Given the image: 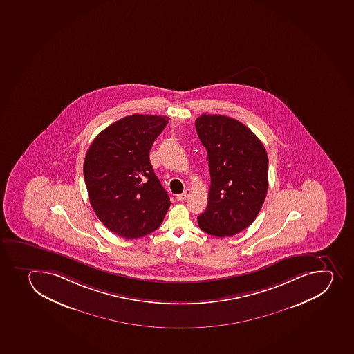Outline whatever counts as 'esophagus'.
<instances>
[{
	"mask_svg": "<svg viewBox=\"0 0 354 354\" xmlns=\"http://www.w3.org/2000/svg\"><path fill=\"white\" fill-rule=\"evenodd\" d=\"M190 194H192V190H190V189H185V192L180 194V195H178L176 198H178V201H185V199L188 198Z\"/></svg>",
	"mask_w": 354,
	"mask_h": 354,
	"instance_id": "34e87169",
	"label": "esophagus"
}]
</instances>
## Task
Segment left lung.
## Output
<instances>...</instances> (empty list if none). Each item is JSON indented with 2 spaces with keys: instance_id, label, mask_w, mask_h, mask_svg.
<instances>
[{
  "instance_id": "obj_1",
  "label": "left lung",
  "mask_w": 354,
  "mask_h": 354,
  "mask_svg": "<svg viewBox=\"0 0 354 354\" xmlns=\"http://www.w3.org/2000/svg\"><path fill=\"white\" fill-rule=\"evenodd\" d=\"M196 131L209 159V203L197 216L199 228L232 236L254 221L268 190V156L259 138L236 119L202 115Z\"/></svg>"
}]
</instances>
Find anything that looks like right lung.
<instances>
[{"label": "right lung", "mask_w": 354, "mask_h": 354, "mask_svg": "<svg viewBox=\"0 0 354 354\" xmlns=\"http://www.w3.org/2000/svg\"><path fill=\"white\" fill-rule=\"evenodd\" d=\"M167 122L160 115H128L102 131L84 157L91 207L109 230L124 239L158 229L171 205L149 158Z\"/></svg>", "instance_id": "1"}]
</instances>
